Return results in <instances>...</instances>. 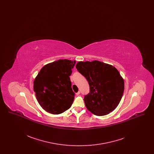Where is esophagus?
Returning <instances> with one entry per match:
<instances>
[{"mask_svg": "<svg viewBox=\"0 0 154 154\" xmlns=\"http://www.w3.org/2000/svg\"><path fill=\"white\" fill-rule=\"evenodd\" d=\"M80 91H79L78 92H77V93H76V95H79L80 94Z\"/></svg>", "mask_w": 154, "mask_h": 154, "instance_id": "1", "label": "esophagus"}]
</instances>
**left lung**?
<instances>
[{
	"mask_svg": "<svg viewBox=\"0 0 154 154\" xmlns=\"http://www.w3.org/2000/svg\"><path fill=\"white\" fill-rule=\"evenodd\" d=\"M75 67L89 85V92L84 98L87 109L97 116L115 110L124 91V81L117 69L98 60L79 62Z\"/></svg>",
	"mask_w": 154,
	"mask_h": 154,
	"instance_id": "1",
	"label": "left lung"
}]
</instances>
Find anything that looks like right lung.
<instances>
[{
    "mask_svg": "<svg viewBox=\"0 0 154 154\" xmlns=\"http://www.w3.org/2000/svg\"><path fill=\"white\" fill-rule=\"evenodd\" d=\"M75 63V60L60 59L45 65L37 74L34 91L38 102L47 112L59 114L71 107L75 93L70 76Z\"/></svg>",
    "mask_w": 154,
    "mask_h": 154,
    "instance_id": "right-lung-1",
    "label": "right lung"
}]
</instances>
